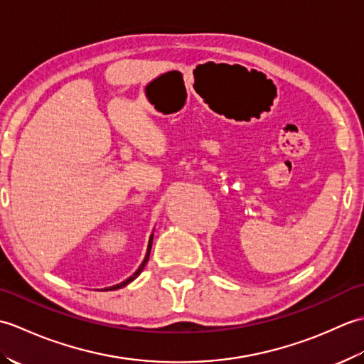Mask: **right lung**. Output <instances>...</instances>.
Segmentation results:
<instances>
[{
    "mask_svg": "<svg viewBox=\"0 0 364 364\" xmlns=\"http://www.w3.org/2000/svg\"><path fill=\"white\" fill-rule=\"evenodd\" d=\"M151 244H153V235L150 236V239H149V245H146V253H145V257H144V261L141 262V266L137 267V270L136 272L131 275V277H128L127 280H123L122 283H119V284H114V286H109V288H105V289H102V291H115V289H120V288H125L127 284H129L133 280H136V278L141 275V272L144 270V267H145V264H146V261H149V258H150V250H151Z\"/></svg>",
    "mask_w": 364,
    "mask_h": 364,
    "instance_id": "add662e5",
    "label": "right lung"
}]
</instances>
